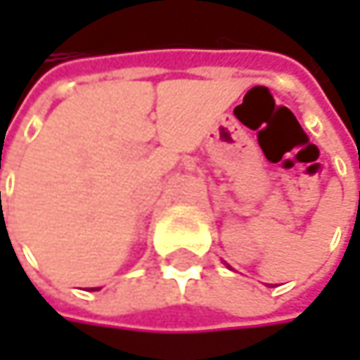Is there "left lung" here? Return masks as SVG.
<instances>
[{"instance_id":"obj_1","label":"left lung","mask_w":360,"mask_h":360,"mask_svg":"<svg viewBox=\"0 0 360 360\" xmlns=\"http://www.w3.org/2000/svg\"><path fill=\"white\" fill-rule=\"evenodd\" d=\"M225 264H227V262H225ZM227 266H229V264H227ZM229 269H231V266H229Z\"/></svg>"}]
</instances>
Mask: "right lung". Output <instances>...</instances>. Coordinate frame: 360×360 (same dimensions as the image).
<instances>
[{
  "label": "right lung",
  "instance_id": "right-lung-1",
  "mask_svg": "<svg viewBox=\"0 0 360 360\" xmlns=\"http://www.w3.org/2000/svg\"><path fill=\"white\" fill-rule=\"evenodd\" d=\"M91 290H100V288H91Z\"/></svg>",
  "mask_w": 360,
  "mask_h": 360
}]
</instances>
